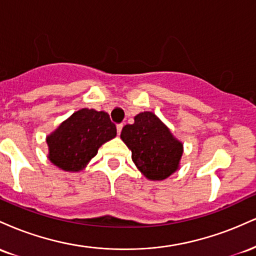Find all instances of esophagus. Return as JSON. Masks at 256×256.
<instances>
[{"instance_id":"obj_1","label":"esophagus","mask_w":256,"mask_h":256,"mask_svg":"<svg viewBox=\"0 0 256 256\" xmlns=\"http://www.w3.org/2000/svg\"><path fill=\"white\" fill-rule=\"evenodd\" d=\"M122 124H119V125H116V132H118V134H120V132H122Z\"/></svg>"}]
</instances>
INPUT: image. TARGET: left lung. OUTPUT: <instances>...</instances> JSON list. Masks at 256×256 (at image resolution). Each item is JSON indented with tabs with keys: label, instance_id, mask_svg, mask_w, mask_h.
I'll return each mask as SVG.
<instances>
[{
	"label": "left lung",
	"instance_id": "obj_1",
	"mask_svg": "<svg viewBox=\"0 0 256 256\" xmlns=\"http://www.w3.org/2000/svg\"><path fill=\"white\" fill-rule=\"evenodd\" d=\"M120 138L137 168L150 180H164L179 168L183 144L152 112L137 114L134 124L122 128Z\"/></svg>",
	"mask_w": 256,
	"mask_h": 256
}]
</instances>
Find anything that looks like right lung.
Wrapping results in <instances>:
<instances>
[{
	"instance_id": "add662e5",
	"label": "right lung",
	"mask_w": 256,
	"mask_h": 256,
	"mask_svg": "<svg viewBox=\"0 0 256 256\" xmlns=\"http://www.w3.org/2000/svg\"><path fill=\"white\" fill-rule=\"evenodd\" d=\"M116 136V128L108 113L83 108L46 137L48 158L64 171L78 172L98 154L100 146Z\"/></svg>"
}]
</instances>
